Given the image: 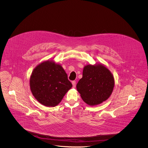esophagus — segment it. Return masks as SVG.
<instances>
[{"instance_id": "obj_1", "label": "esophagus", "mask_w": 148, "mask_h": 148, "mask_svg": "<svg viewBox=\"0 0 148 148\" xmlns=\"http://www.w3.org/2000/svg\"><path fill=\"white\" fill-rule=\"evenodd\" d=\"M72 84H73V87L75 88V85H76V82L75 81H73L72 82Z\"/></svg>"}]
</instances>
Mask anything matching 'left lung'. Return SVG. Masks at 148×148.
<instances>
[{"mask_svg":"<svg viewBox=\"0 0 148 148\" xmlns=\"http://www.w3.org/2000/svg\"><path fill=\"white\" fill-rule=\"evenodd\" d=\"M114 79L105 66L87 65L83 71V77L77 84V89L85 103L96 106L106 100L113 92Z\"/></svg>","mask_w":148,"mask_h":148,"instance_id":"left-lung-1","label":"left lung"}]
</instances>
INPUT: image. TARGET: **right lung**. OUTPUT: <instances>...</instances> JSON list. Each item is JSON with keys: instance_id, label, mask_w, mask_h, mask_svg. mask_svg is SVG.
<instances>
[{"instance_id": "add662e5", "label": "right lung", "mask_w": 148, "mask_h": 148, "mask_svg": "<svg viewBox=\"0 0 148 148\" xmlns=\"http://www.w3.org/2000/svg\"><path fill=\"white\" fill-rule=\"evenodd\" d=\"M30 87L40 103L54 107L62 101L72 84L60 65L48 60L39 64L33 71Z\"/></svg>"}]
</instances>
